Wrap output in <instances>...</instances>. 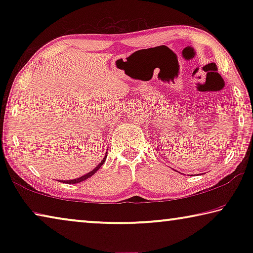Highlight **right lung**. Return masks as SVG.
Segmentation results:
<instances>
[{
  "label": "right lung",
  "instance_id": "1",
  "mask_svg": "<svg viewBox=\"0 0 253 253\" xmlns=\"http://www.w3.org/2000/svg\"><path fill=\"white\" fill-rule=\"evenodd\" d=\"M106 158H107V156H105V158H104V160L101 161L100 164L98 165V166H96V168L93 169L91 170V172H89L88 174H85V175H84V176H81V177H79V178H76V179H70V181H65V182H66V183H68V184H76V183H80V182H83V181H84V179H87V178H89V177H90V176H92V175L95 174V173L97 172V170L100 169V166H101L102 164H104L105 161H106Z\"/></svg>",
  "mask_w": 253,
  "mask_h": 253
}]
</instances>
